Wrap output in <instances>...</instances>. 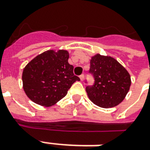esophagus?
Here are the masks:
<instances>
[{"label": "esophagus", "instance_id": "34e87169", "mask_svg": "<svg viewBox=\"0 0 150 150\" xmlns=\"http://www.w3.org/2000/svg\"><path fill=\"white\" fill-rule=\"evenodd\" d=\"M79 79H80V81H83L84 79V75H81L79 76Z\"/></svg>", "mask_w": 150, "mask_h": 150}]
</instances>
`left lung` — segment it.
<instances>
[{
  "label": "left lung",
  "instance_id": "left-lung-1",
  "mask_svg": "<svg viewBox=\"0 0 150 150\" xmlns=\"http://www.w3.org/2000/svg\"><path fill=\"white\" fill-rule=\"evenodd\" d=\"M89 72L95 82L91 87H86V92L94 104L110 108L124 100L131 87V75L115 58L95 54L90 59Z\"/></svg>",
  "mask_w": 150,
  "mask_h": 150
}]
</instances>
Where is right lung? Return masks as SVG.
I'll return each instance as SVG.
<instances>
[{
    "label": "right lung",
    "instance_id": "obj_1",
    "mask_svg": "<svg viewBox=\"0 0 150 150\" xmlns=\"http://www.w3.org/2000/svg\"><path fill=\"white\" fill-rule=\"evenodd\" d=\"M67 50H48L38 55L24 68L23 88L37 104L51 107L67 94L79 78L73 74Z\"/></svg>",
    "mask_w": 150,
    "mask_h": 150
}]
</instances>
